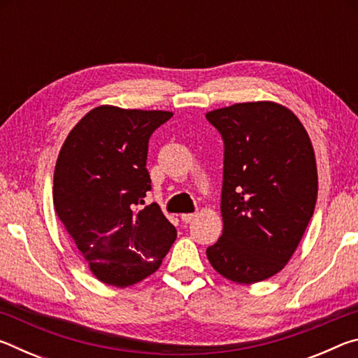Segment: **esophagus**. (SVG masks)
I'll return each mask as SVG.
<instances>
[{"label": "esophagus", "mask_w": 358, "mask_h": 358, "mask_svg": "<svg viewBox=\"0 0 358 358\" xmlns=\"http://www.w3.org/2000/svg\"><path fill=\"white\" fill-rule=\"evenodd\" d=\"M196 213H183L181 215V221L183 222H192L194 220H196Z\"/></svg>", "instance_id": "obj_1"}]
</instances>
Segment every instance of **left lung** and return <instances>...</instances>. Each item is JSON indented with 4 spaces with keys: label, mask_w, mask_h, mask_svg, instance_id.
I'll use <instances>...</instances> for the list:
<instances>
[{
    "label": "left lung",
    "mask_w": 358,
    "mask_h": 358,
    "mask_svg": "<svg viewBox=\"0 0 358 358\" xmlns=\"http://www.w3.org/2000/svg\"><path fill=\"white\" fill-rule=\"evenodd\" d=\"M205 117L224 138L222 235L207 257L229 281L268 280L294 256L316 207L311 138L296 115L273 101L240 102Z\"/></svg>",
    "instance_id": "obj_1"
}]
</instances>
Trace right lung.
Returning a JSON list of instances; mask_svg holds the SVG:
<instances>
[{
	"label": "right lung",
	"mask_w": 358,
	"mask_h": 358,
	"mask_svg": "<svg viewBox=\"0 0 358 358\" xmlns=\"http://www.w3.org/2000/svg\"><path fill=\"white\" fill-rule=\"evenodd\" d=\"M172 115L94 107L59 150L57 215L90 271L108 286L129 287L153 275L177 238L159 205L140 208L151 189L148 138Z\"/></svg>",
	"instance_id": "obj_1"
}]
</instances>
